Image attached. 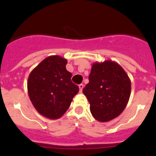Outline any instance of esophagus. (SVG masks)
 <instances>
[{
	"label": "esophagus",
	"mask_w": 156,
	"mask_h": 156,
	"mask_svg": "<svg viewBox=\"0 0 156 156\" xmlns=\"http://www.w3.org/2000/svg\"><path fill=\"white\" fill-rule=\"evenodd\" d=\"M83 84H82V83H81V84H80L79 85V88H80V92H82V90H83Z\"/></svg>",
	"instance_id": "1"
}]
</instances>
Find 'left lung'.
<instances>
[{"label":"left lung","mask_w":156,"mask_h":156,"mask_svg":"<svg viewBox=\"0 0 156 156\" xmlns=\"http://www.w3.org/2000/svg\"><path fill=\"white\" fill-rule=\"evenodd\" d=\"M131 91V83L124 69L115 62L106 60L92 65L89 83L83 93L90 103L95 119L108 122L125 109Z\"/></svg>","instance_id":"8db88e82"}]
</instances>
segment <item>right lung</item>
Listing matches in <instances>:
<instances>
[{
  "instance_id": "add662e5",
  "label": "right lung",
  "mask_w": 156,
  "mask_h": 156,
  "mask_svg": "<svg viewBox=\"0 0 156 156\" xmlns=\"http://www.w3.org/2000/svg\"><path fill=\"white\" fill-rule=\"evenodd\" d=\"M67 60L59 55L46 58L32 70L27 90L32 104L43 116L57 119L64 115L79 87L71 81Z\"/></svg>"
}]
</instances>
